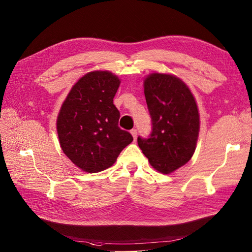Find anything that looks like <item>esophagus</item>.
I'll return each instance as SVG.
<instances>
[{
  "label": "esophagus",
  "mask_w": 252,
  "mask_h": 252,
  "mask_svg": "<svg viewBox=\"0 0 252 252\" xmlns=\"http://www.w3.org/2000/svg\"><path fill=\"white\" fill-rule=\"evenodd\" d=\"M131 134L133 136L134 140H136V138H137V130H136V128H133V130H131Z\"/></svg>",
  "instance_id": "34e87169"
}]
</instances>
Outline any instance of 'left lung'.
<instances>
[{"instance_id":"8db88e82","label":"left lung","mask_w":252,"mask_h":252,"mask_svg":"<svg viewBox=\"0 0 252 252\" xmlns=\"http://www.w3.org/2000/svg\"><path fill=\"white\" fill-rule=\"evenodd\" d=\"M145 96L152 121L148 138L138 146L151 166L169 174L188 162L195 151L199 115L192 93L181 79L151 74L145 80Z\"/></svg>"}]
</instances>
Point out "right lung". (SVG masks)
<instances>
[{"label":"right lung","mask_w":252,"mask_h":252,"mask_svg":"<svg viewBox=\"0 0 252 252\" xmlns=\"http://www.w3.org/2000/svg\"><path fill=\"white\" fill-rule=\"evenodd\" d=\"M119 79L110 71H91L70 90L57 119L60 146L78 168L103 171L133 141L118 126L120 113L113 99Z\"/></svg>","instance_id":"add662e5"}]
</instances>
